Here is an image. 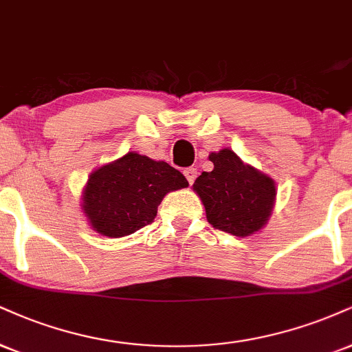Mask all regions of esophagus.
I'll return each instance as SVG.
<instances>
[{
	"label": "esophagus",
	"mask_w": 352,
	"mask_h": 352,
	"mask_svg": "<svg viewBox=\"0 0 352 352\" xmlns=\"http://www.w3.org/2000/svg\"><path fill=\"white\" fill-rule=\"evenodd\" d=\"M184 173H185V177H187V180H188V184L192 185L193 182H195V179H197V168H193V167H188V168H185L184 170Z\"/></svg>",
	"instance_id": "1"
}]
</instances>
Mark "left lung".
Listing matches in <instances>:
<instances>
[{
    "label": "left lung",
    "instance_id": "left-lung-1",
    "mask_svg": "<svg viewBox=\"0 0 352 352\" xmlns=\"http://www.w3.org/2000/svg\"><path fill=\"white\" fill-rule=\"evenodd\" d=\"M210 160L213 170L203 172L193 184L208 223L241 238L259 231L274 208V180L244 164L231 149L211 152Z\"/></svg>",
    "mask_w": 352,
    "mask_h": 352
}]
</instances>
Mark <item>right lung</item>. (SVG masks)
I'll return each mask as SVG.
<instances>
[{
    "label": "right lung",
    "instance_id": "1",
    "mask_svg": "<svg viewBox=\"0 0 352 352\" xmlns=\"http://www.w3.org/2000/svg\"><path fill=\"white\" fill-rule=\"evenodd\" d=\"M185 187L187 179L172 165L128 152L91 173L82 208L96 232L122 238L154 221L165 195Z\"/></svg>",
    "mask_w": 352,
    "mask_h": 352
}]
</instances>
